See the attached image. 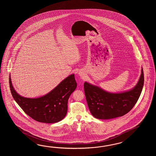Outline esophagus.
<instances>
[{
    "label": "esophagus",
    "mask_w": 156,
    "mask_h": 156,
    "mask_svg": "<svg viewBox=\"0 0 156 156\" xmlns=\"http://www.w3.org/2000/svg\"><path fill=\"white\" fill-rule=\"evenodd\" d=\"M79 75L81 77H83V73H79Z\"/></svg>",
    "instance_id": "1"
}]
</instances>
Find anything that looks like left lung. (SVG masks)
I'll return each mask as SVG.
<instances>
[{
  "label": "left lung",
  "instance_id": "left-lung-1",
  "mask_svg": "<svg viewBox=\"0 0 156 156\" xmlns=\"http://www.w3.org/2000/svg\"><path fill=\"white\" fill-rule=\"evenodd\" d=\"M144 85V73L136 86L120 93H110L87 82L84 83V91L90 111L99 119H110L124 115L135 105Z\"/></svg>",
  "mask_w": 156,
  "mask_h": 156
}]
</instances>
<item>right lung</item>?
Here are the masks:
<instances>
[{
  "label": "right lung",
  "mask_w": 156,
  "mask_h": 156,
  "mask_svg": "<svg viewBox=\"0 0 156 156\" xmlns=\"http://www.w3.org/2000/svg\"><path fill=\"white\" fill-rule=\"evenodd\" d=\"M12 95L24 112L37 122L55 123L63 119L67 112L68 100L76 89L75 75L71 74L63 80L49 93L36 98L21 96L14 89L9 75Z\"/></svg>",
  "instance_id": "right-lung-1"
}]
</instances>
